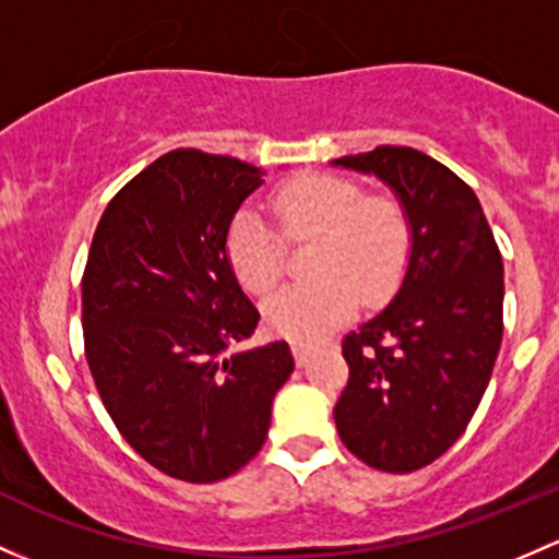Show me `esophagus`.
Wrapping results in <instances>:
<instances>
[{
	"label": "esophagus",
	"instance_id": "esophagus-1",
	"mask_svg": "<svg viewBox=\"0 0 559 559\" xmlns=\"http://www.w3.org/2000/svg\"><path fill=\"white\" fill-rule=\"evenodd\" d=\"M292 350H295V358H297L299 367H308V361H310V348H308V345L295 343V345H292Z\"/></svg>",
	"mask_w": 559,
	"mask_h": 559
}]
</instances>
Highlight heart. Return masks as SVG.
<instances>
[{
  "instance_id": "1",
  "label": "heart",
  "mask_w": 559,
  "mask_h": 559,
  "mask_svg": "<svg viewBox=\"0 0 559 559\" xmlns=\"http://www.w3.org/2000/svg\"><path fill=\"white\" fill-rule=\"evenodd\" d=\"M273 214L286 238H313L308 270L316 278L264 299V321L297 343H316L354 313L358 295L380 302L396 289L409 257L402 205L367 198L361 185L332 174H302L273 192ZM238 284L264 295L284 273V246L260 211L240 209L225 238Z\"/></svg>"
}]
</instances>
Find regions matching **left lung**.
Segmentation results:
<instances>
[{
  "mask_svg": "<svg viewBox=\"0 0 559 559\" xmlns=\"http://www.w3.org/2000/svg\"><path fill=\"white\" fill-rule=\"evenodd\" d=\"M332 166L378 176L409 222L396 295L343 340L350 367L334 404L343 444L367 466L418 472L466 431L503 334V262L472 187L413 146Z\"/></svg>",
  "mask_w": 559,
  "mask_h": 559,
  "instance_id": "8db88e82",
  "label": "left lung"
}]
</instances>
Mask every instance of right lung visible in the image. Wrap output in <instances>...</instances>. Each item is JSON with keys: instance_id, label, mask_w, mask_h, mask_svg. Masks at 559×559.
I'll return each mask as SVG.
<instances>
[{"instance_id": "right-lung-1", "label": "right lung", "mask_w": 559, "mask_h": 559, "mask_svg": "<svg viewBox=\"0 0 559 559\" xmlns=\"http://www.w3.org/2000/svg\"><path fill=\"white\" fill-rule=\"evenodd\" d=\"M264 171L174 150L104 211L82 275L85 358L126 442L163 474L219 481L262 450L295 372L284 340L240 348L260 313L225 254Z\"/></svg>"}]
</instances>
